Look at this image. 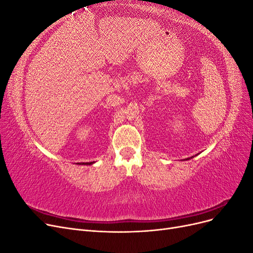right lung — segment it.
<instances>
[{"mask_svg": "<svg viewBox=\"0 0 253 253\" xmlns=\"http://www.w3.org/2000/svg\"><path fill=\"white\" fill-rule=\"evenodd\" d=\"M93 163H94V162H93ZM93 163H85V164H84V163H81V164H79V165H91Z\"/></svg>", "mask_w": 253, "mask_h": 253, "instance_id": "1", "label": "right lung"}]
</instances>
